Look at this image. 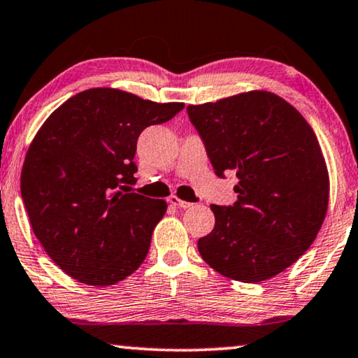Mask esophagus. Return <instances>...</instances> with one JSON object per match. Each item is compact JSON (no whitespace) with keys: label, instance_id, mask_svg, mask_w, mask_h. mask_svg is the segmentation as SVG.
I'll return each instance as SVG.
<instances>
[{"label":"esophagus","instance_id":"esophagus-1","mask_svg":"<svg viewBox=\"0 0 358 358\" xmlns=\"http://www.w3.org/2000/svg\"><path fill=\"white\" fill-rule=\"evenodd\" d=\"M168 201L171 205H174V206H178V208H190L192 205L194 203H190V201H185V200H180L179 196H176V195H171L169 199H168Z\"/></svg>","mask_w":358,"mask_h":358}]
</instances>
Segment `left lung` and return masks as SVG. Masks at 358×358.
Masks as SVG:
<instances>
[{"label":"left lung","mask_w":358,"mask_h":358,"mask_svg":"<svg viewBox=\"0 0 358 358\" xmlns=\"http://www.w3.org/2000/svg\"><path fill=\"white\" fill-rule=\"evenodd\" d=\"M216 176L236 173L237 200L211 205L215 227L199 252L222 276L260 282L308 250L323 224L329 176L318 138L281 96L247 92L187 106Z\"/></svg>","instance_id":"8db88e82"}]
</instances>
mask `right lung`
Listing matches in <instances>:
<instances>
[{"instance_id": "obj_1", "label": "right lung", "mask_w": 358, "mask_h": 358, "mask_svg": "<svg viewBox=\"0 0 358 358\" xmlns=\"http://www.w3.org/2000/svg\"><path fill=\"white\" fill-rule=\"evenodd\" d=\"M182 108L90 89L40 127L25 155L20 194L34 234L71 278L111 286L142 265L168 205L131 192L137 141Z\"/></svg>"}]
</instances>
